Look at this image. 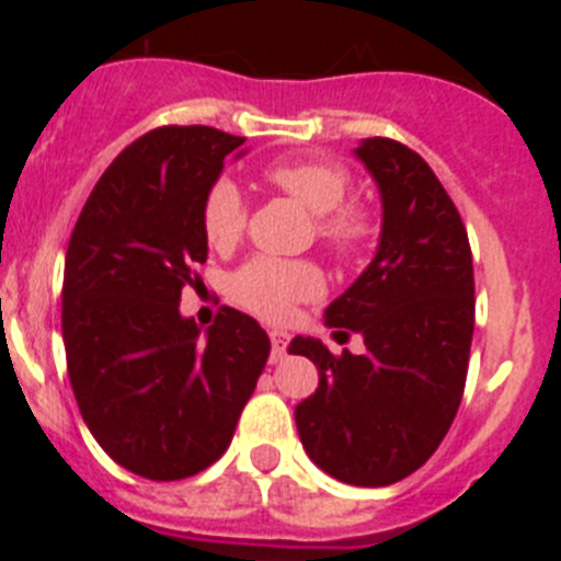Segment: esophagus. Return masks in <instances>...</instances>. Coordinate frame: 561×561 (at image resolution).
I'll use <instances>...</instances> for the list:
<instances>
[{
  "mask_svg": "<svg viewBox=\"0 0 561 561\" xmlns=\"http://www.w3.org/2000/svg\"><path fill=\"white\" fill-rule=\"evenodd\" d=\"M272 362H280L286 356V348H289V334L286 331H272Z\"/></svg>",
  "mask_w": 561,
  "mask_h": 561,
  "instance_id": "34e87169",
  "label": "esophagus"
}]
</instances>
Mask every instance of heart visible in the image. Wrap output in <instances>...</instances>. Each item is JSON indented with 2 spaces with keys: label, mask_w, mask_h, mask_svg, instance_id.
<instances>
[{
  "label": "heart",
  "mask_w": 561,
  "mask_h": 561,
  "mask_svg": "<svg viewBox=\"0 0 561 561\" xmlns=\"http://www.w3.org/2000/svg\"><path fill=\"white\" fill-rule=\"evenodd\" d=\"M266 182L284 191L314 216V236L340 261H359L379 236V216L370 205L348 199L351 173L325 160H284L266 168ZM247 227L241 187L221 176L202 199V236L213 250H230ZM232 300L270 320H280L300 300L323 291V275L311 261L255 255L230 275Z\"/></svg>",
  "instance_id": "heart-1"
}]
</instances>
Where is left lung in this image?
Here are the masks:
<instances>
[{"label":"left lung","instance_id":"1","mask_svg":"<svg viewBox=\"0 0 561 561\" xmlns=\"http://www.w3.org/2000/svg\"><path fill=\"white\" fill-rule=\"evenodd\" d=\"M356 157L381 193L379 250L325 323L362 334L365 354L336 356L295 336L291 354L320 370L295 421L331 478L390 485L427 463L453 427L472 348L474 270L458 207L413 148L370 137Z\"/></svg>","mask_w":561,"mask_h":561}]
</instances>
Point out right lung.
I'll return each instance as SVG.
<instances>
[{
    "label": "right lung",
    "instance_id": "add662e5",
    "mask_svg": "<svg viewBox=\"0 0 561 561\" xmlns=\"http://www.w3.org/2000/svg\"><path fill=\"white\" fill-rule=\"evenodd\" d=\"M244 137L160 126L106 168L69 238L61 289L67 370L89 433L146 480L221 458L270 359V336L221 306L210 329L180 314L207 261L202 199Z\"/></svg>",
    "mask_w": 561,
    "mask_h": 561
}]
</instances>
